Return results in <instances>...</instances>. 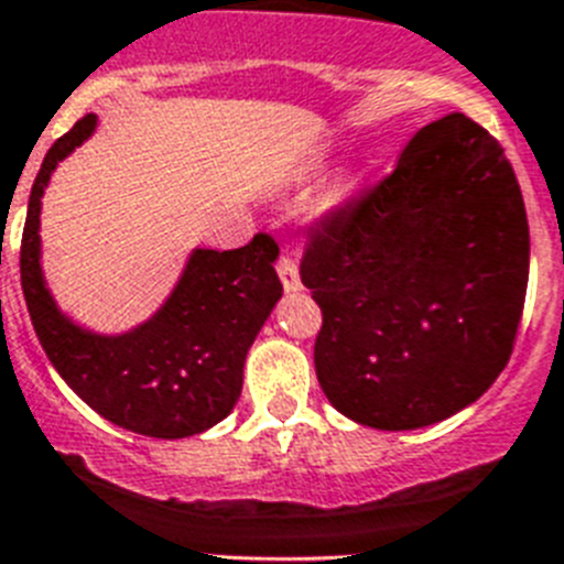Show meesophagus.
Listing matches in <instances>:
<instances>
[{"mask_svg":"<svg viewBox=\"0 0 564 564\" xmlns=\"http://www.w3.org/2000/svg\"><path fill=\"white\" fill-rule=\"evenodd\" d=\"M276 271H279V279H282V285H285L288 293H293V291H299V288H302V279H299L296 262H293L288 253H282V257H279Z\"/></svg>","mask_w":564,"mask_h":564,"instance_id":"1","label":"esophagus"}]
</instances>
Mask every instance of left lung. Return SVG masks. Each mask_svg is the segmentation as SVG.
Here are the masks:
<instances>
[{"mask_svg":"<svg viewBox=\"0 0 564 564\" xmlns=\"http://www.w3.org/2000/svg\"><path fill=\"white\" fill-rule=\"evenodd\" d=\"M528 217L500 143L452 112L406 143L390 177L311 231L302 282L327 401L403 432L466 410L514 350Z\"/></svg>","mask_w":564,"mask_h":564,"instance_id":"1","label":"left lung"}]
</instances>
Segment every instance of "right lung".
<instances>
[{
  "instance_id": "1",
  "label": "right lung",
  "mask_w": 564,
  "mask_h": 564,
  "mask_svg": "<svg viewBox=\"0 0 564 564\" xmlns=\"http://www.w3.org/2000/svg\"><path fill=\"white\" fill-rule=\"evenodd\" d=\"M84 115L62 134L36 174L22 234V291L50 364L101 417L147 437L200 435L231 415L253 338L282 296L268 234L234 251L194 248L152 318L127 333H93L58 311L42 273V214L50 174L96 132Z\"/></svg>"
}]
</instances>
